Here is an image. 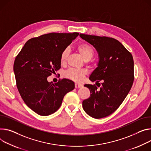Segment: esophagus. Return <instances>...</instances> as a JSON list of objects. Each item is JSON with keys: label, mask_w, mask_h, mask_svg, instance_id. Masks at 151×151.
Wrapping results in <instances>:
<instances>
[{"label": "esophagus", "mask_w": 151, "mask_h": 151, "mask_svg": "<svg viewBox=\"0 0 151 151\" xmlns=\"http://www.w3.org/2000/svg\"><path fill=\"white\" fill-rule=\"evenodd\" d=\"M75 88H81V87H83V85L79 84H75Z\"/></svg>", "instance_id": "34e87169"}]
</instances>
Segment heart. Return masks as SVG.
Instances as JSON below:
<instances>
[{
    "mask_svg": "<svg viewBox=\"0 0 151 151\" xmlns=\"http://www.w3.org/2000/svg\"><path fill=\"white\" fill-rule=\"evenodd\" d=\"M77 50L84 60H90L94 56V48L88 44L83 43L77 46ZM68 55V49H65L62 51L60 55V61L61 63H64L66 61ZM86 74V72L84 70L70 68L64 72V76L65 78L76 82V83H80L83 80Z\"/></svg>",
    "mask_w": 151,
    "mask_h": 151,
    "instance_id": "obj_1",
    "label": "heart"
}]
</instances>
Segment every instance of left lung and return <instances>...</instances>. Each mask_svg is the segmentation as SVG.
<instances>
[{
	"label": "left lung",
	"mask_w": 151,
	"mask_h": 151,
	"mask_svg": "<svg viewBox=\"0 0 151 151\" xmlns=\"http://www.w3.org/2000/svg\"><path fill=\"white\" fill-rule=\"evenodd\" d=\"M80 37L92 45L99 55L98 67L90 79L95 84H86L90 98L83 102L86 113L94 119L106 117L120 106L129 92L134 79L132 54L115 38L80 34ZM102 81L101 84L99 83ZM99 85H98V84Z\"/></svg>",
	"instance_id": "8db88e82"
}]
</instances>
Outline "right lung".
<instances>
[{
	"label": "right lung",
	"mask_w": 151,
	"mask_h": 151,
	"mask_svg": "<svg viewBox=\"0 0 151 151\" xmlns=\"http://www.w3.org/2000/svg\"><path fill=\"white\" fill-rule=\"evenodd\" d=\"M79 35L52 32L27 41L14 63L16 86L26 105L40 116H48L60 107L64 96L75 88L73 81L59 79L53 84L48 76L60 69L62 51Z\"/></svg>",
	"instance_id": "right-lung-1"
}]
</instances>
